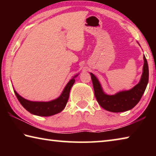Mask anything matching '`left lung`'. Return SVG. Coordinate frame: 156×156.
<instances>
[{
  "label": "left lung",
  "mask_w": 156,
  "mask_h": 156,
  "mask_svg": "<svg viewBox=\"0 0 156 156\" xmlns=\"http://www.w3.org/2000/svg\"><path fill=\"white\" fill-rule=\"evenodd\" d=\"M144 61L143 72L140 83L130 90L121 91L112 96L104 93L98 80L91 73L95 97L100 106L109 112L117 113L130 110L138 103L149 81V67L144 56Z\"/></svg>",
  "instance_id": "1"
}]
</instances>
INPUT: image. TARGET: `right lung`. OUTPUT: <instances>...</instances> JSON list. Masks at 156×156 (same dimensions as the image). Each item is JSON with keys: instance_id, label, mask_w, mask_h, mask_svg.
Segmentation results:
<instances>
[{"instance_id": "right-lung-1", "label": "right lung", "mask_w": 156, "mask_h": 156, "mask_svg": "<svg viewBox=\"0 0 156 156\" xmlns=\"http://www.w3.org/2000/svg\"><path fill=\"white\" fill-rule=\"evenodd\" d=\"M74 76L72 80L67 83V85L63 90L62 94L57 99L52 100L49 102H32L27 100L23 97H21L20 95L15 90L14 93L16 96L18 101L22 105V106L25 109L30 112L32 114L39 115V116H50L54 114H56L58 113L64 109L67 103L69 96L70 89L73 86V84L75 83Z\"/></svg>"}]
</instances>
